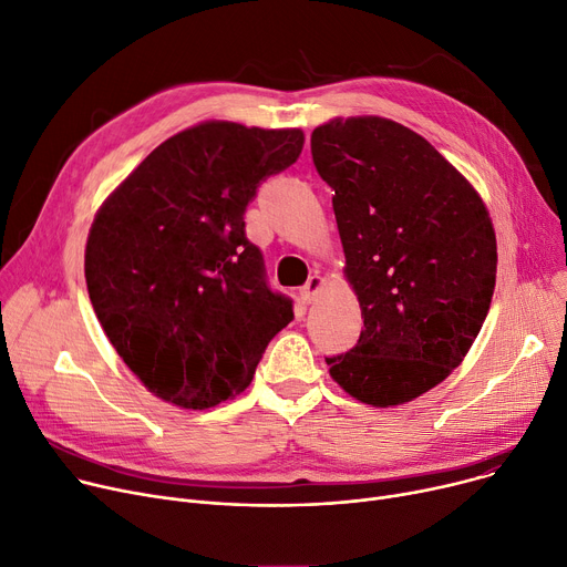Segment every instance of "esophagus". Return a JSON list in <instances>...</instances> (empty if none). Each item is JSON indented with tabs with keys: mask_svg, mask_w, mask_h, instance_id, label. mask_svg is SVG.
I'll return each instance as SVG.
<instances>
[{
	"mask_svg": "<svg viewBox=\"0 0 567 567\" xmlns=\"http://www.w3.org/2000/svg\"><path fill=\"white\" fill-rule=\"evenodd\" d=\"M324 286V279L320 277V275H311L309 277V281L305 284V288L299 290V297H302V302L305 305H311L313 299H316V295H318V290Z\"/></svg>",
	"mask_w": 567,
	"mask_h": 567,
	"instance_id": "1",
	"label": "esophagus"
}]
</instances>
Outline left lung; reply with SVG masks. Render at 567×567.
<instances>
[{"label": "left lung", "mask_w": 567, "mask_h": 567, "mask_svg": "<svg viewBox=\"0 0 567 567\" xmlns=\"http://www.w3.org/2000/svg\"><path fill=\"white\" fill-rule=\"evenodd\" d=\"M320 178L334 189L346 277L359 299L357 346L327 357L357 401H414L457 369L489 311L496 238L478 192L414 130L352 116L311 135Z\"/></svg>", "instance_id": "8db88e82"}]
</instances>
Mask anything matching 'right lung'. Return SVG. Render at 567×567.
<instances>
[{
    "mask_svg": "<svg viewBox=\"0 0 567 567\" xmlns=\"http://www.w3.org/2000/svg\"><path fill=\"white\" fill-rule=\"evenodd\" d=\"M305 132L206 121L159 144L100 206L84 275L93 311L144 386L185 410L245 391L292 302L265 281L245 210L297 162Z\"/></svg>",
    "mask_w": 567,
    "mask_h": 567,
    "instance_id": "obj_1",
    "label": "right lung"
}]
</instances>
